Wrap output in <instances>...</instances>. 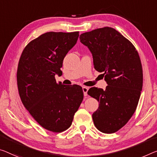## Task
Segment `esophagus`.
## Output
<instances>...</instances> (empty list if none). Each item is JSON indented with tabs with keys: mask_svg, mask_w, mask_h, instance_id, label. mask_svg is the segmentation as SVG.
<instances>
[{
	"mask_svg": "<svg viewBox=\"0 0 157 157\" xmlns=\"http://www.w3.org/2000/svg\"><path fill=\"white\" fill-rule=\"evenodd\" d=\"M82 88H83L84 96H87V95H88V94H87V93H88V90L89 88H88V87H86V86H83Z\"/></svg>",
	"mask_w": 157,
	"mask_h": 157,
	"instance_id": "obj_1",
	"label": "esophagus"
}]
</instances>
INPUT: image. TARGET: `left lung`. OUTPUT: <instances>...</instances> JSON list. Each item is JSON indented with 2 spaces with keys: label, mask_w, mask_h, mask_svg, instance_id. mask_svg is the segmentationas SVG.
<instances>
[{
  "label": "left lung",
  "mask_w": 157,
  "mask_h": 157,
  "mask_svg": "<svg viewBox=\"0 0 157 157\" xmlns=\"http://www.w3.org/2000/svg\"><path fill=\"white\" fill-rule=\"evenodd\" d=\"M80 41L90 50L94 68L102 72L105 90L90 88L88 94L99 107L93 114L95 127L114 133L127 124L136 112L143 88V67L132 43L112 27L105 26L81 34Z\"/></svg>",
  "instance_id": "left-lung-1"
}]
</instances>
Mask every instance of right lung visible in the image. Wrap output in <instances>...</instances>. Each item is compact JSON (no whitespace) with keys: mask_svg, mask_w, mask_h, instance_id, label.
<instances>
[{"mask_svg":"<svg viewBox=\"0 0 157 157\" xmlns=\"http://www.w3.org/2000/svg\"><path fill=\"white\" fill-rule=\"evenodd\" d=\"M78 31L47 32L26 45L19 61L17 81L21 102L38 124L61 132L71 126L83 100L80 86L57 83L64 57L77 42Z\"/></svg>","mask_w":157,"mask_h":157,"instance_id":"1","label":"right lung"}]
</instances>
